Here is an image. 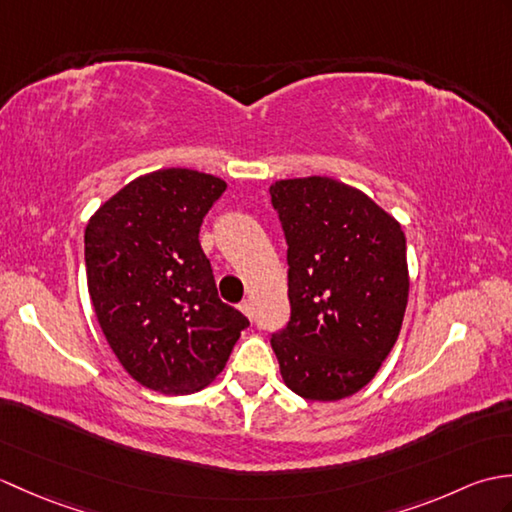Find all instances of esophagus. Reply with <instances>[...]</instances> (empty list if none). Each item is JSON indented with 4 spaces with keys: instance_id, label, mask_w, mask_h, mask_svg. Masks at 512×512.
Returning <instances> with one entry per match:
<instances>
[{
    "instance_id": "1",
    "label": "esophagus",
    "mask_w": 512,
    "mask_h": 512,
    "mask_svg": "<svg viewBox=\"0 0 512 512\" xmlns=\"http://www.w3.org/2000/svg\"><path fill=\"white\" fill-rule=\"evenodd\" d=\"M239 310H242L248 319H253V303H250L248 299L239 303Z\"/></svg>"
}]
</instances>
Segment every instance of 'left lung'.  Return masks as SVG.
Here are the masks:
<instances>
[{"label":"left lung","mask_w":512,"mask_h":512,"mask_svg":"<svg viewBox=\"0 0 512 512\" xmlns=\"http://www.w3.org/2000/svg\"><path fill=\"white\" fill-rule=\"evenodd\" d=\"M288 242L290 321L273 334L279 372L306 400L361 391L394 347L409 297L407 242L394 215L328 176L277 180Z\"/></svg>","instance_id":"1"}]
</instances>
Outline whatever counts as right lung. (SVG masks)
Instances as JSON below:
<instances>
[{"label": "right lung", "mask_w": 512, "mask_h": 512, "mask_svg": "<svg viewBox=\"0 0 512 512\" xmlns=\"http://www.w3.org/2000/svg\"><path fill=\"white\" fill-rule=\"evenodd\" d=\"M226 182L158 169L103 202L85 226V270L101 330L136 383L167 396L211 385L248 328L217 297L200 226Z\"/></svg>", "instance_id": "add662e5"}]
</instances>
